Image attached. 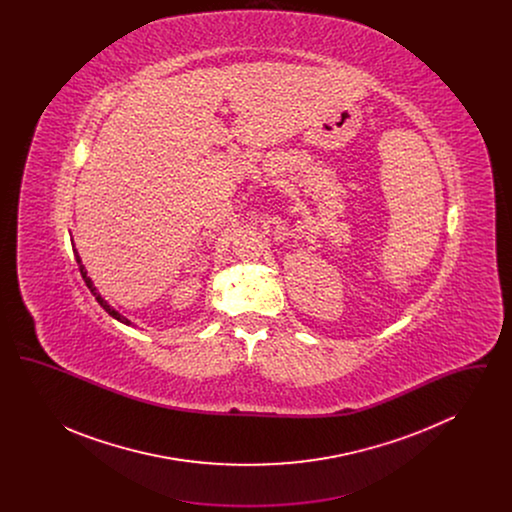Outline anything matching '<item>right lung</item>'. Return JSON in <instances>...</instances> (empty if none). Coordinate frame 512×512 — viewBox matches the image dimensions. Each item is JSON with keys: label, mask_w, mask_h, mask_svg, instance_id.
I'll return each mask as SVG.
<instances>
[{"label": "right lung", "mask_w": 512, "mask_h": 512, "mask_svg": "<svg viewBox=\"0 0 512 512\" xmlns=\"http://www.w3.org/2000/svg\"><path fill=\"white\" fill-rule=\"evenodd\" d=\"M74 257H76V263H78V268H80V274H82V278H84V282H86L88 290H90V292L96 295V299H98L99 305H101V307H103V309H105V311H107V313H109L111 317L117 318L119 322H122V324H126V326H130L132 322H130L128 318L122 317L121 313H117V311H115V309H113V307H111V305H109V303H107V301H105V299H103V297L99 295L98 290H96V286H94V282H92V278L88 276L86 268H84V265H82V261H80V255H78V251H76V249H74Z\"/></svg>", "instance_id": "right-lung-1"}]
</instances>
